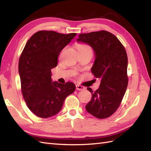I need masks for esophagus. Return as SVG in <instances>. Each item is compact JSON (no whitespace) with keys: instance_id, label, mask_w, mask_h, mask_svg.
<instances>
[{"instance_id":"obj_1","label":"esophagus","mask_w":151,"mask_h":151,"mask_svg":"<svg viewBox=\"0 0 151 151\" xmlns=\"http://www.w3.org/2000/svg\"><path fill=\"white\" fill-rule=\"evenodd\" d=\"M76 89H77V90H84V89H85V88L84 87V86H82L81 85L77 84L76 86Z\"/></svg>"}]
</instances>
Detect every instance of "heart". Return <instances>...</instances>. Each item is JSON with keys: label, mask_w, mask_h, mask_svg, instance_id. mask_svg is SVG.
<instances>
[{"label": "heart", "mask_w": 151, "mask_h": 151, "mask_svg": "<svg viewBox=\"0 0 151 151\" xmlns=\"http://www.w3.org/2000/svg\"><path fill=\"white\" fill-rule=\"evenodd\" d=\"M88 49L89 50H91L90 47L87 46V45H79L78 46V49Z\"/></svg>", "instance_id": "obj_1"}]
</instances>
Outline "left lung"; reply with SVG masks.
<instances>
[{
  "label": "left lung",
  "mask_w": 151,
  "mask_h": 151,
  "mask_svg": "<svg viewBox=\"0 0 151 151\" xmlns=\"http://www.w3.org/2000/svg\"><path fill=\"white\" fill-rule=\"evenodd\" d=\"M77 42L88 44L94 50L91 73L101 80L99 89L93 92L86 106L89 114L99 119L111 116L117 110L128 85L127 54L123 45L114 34L102 30L78 36Z\"/></svg>",
  "instance_id": "8db88e82"
}]
</instances>
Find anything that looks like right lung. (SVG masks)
<instances>
[{"instance_id":"add662e5","label":"right lung","mask_w":151,"mask_h":151,"mask_svg":"<svg viewBox=\"0 0 151 151\" xmlns=\"http://www.w3.org/2000/svg\"><path fill=\"white\" fill-rule=\"evenodd\" d=\"M76 35L39 31L24 48L19 61L22 93L28 108L38 117L48 118L57 114L65 98L75 90L72 82H53L51 69L57 66L61 51Z\"/></svg>"}]
</instances>
